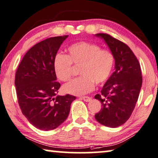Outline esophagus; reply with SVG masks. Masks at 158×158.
<instances>
[{
    "label": "esophagus",
    "mask_w": 158,
    "mask_h": 158,
    "mask_svg": "<svg viewBox=\"0 0 158 158\" xmlns=\"http://www.w3.org/2000/svg\"><path fill=\"white\" fill-rule=\"evenodd\" d=\"M81 99H83L84 102H89L91 100V98L89 97V96H83V97H81Z\"/></svg>",
    "instance_id": "obj_1"
}]
</instances>
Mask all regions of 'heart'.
I'll return each instance as SVG.
<instances>
[{
    "mask_svg": "<svg viewBox=\"0 0 158 158\" xmlns=\"http://www.w3.org/2000/svg\"><path fill=\"white\" fill-rule=\"evenodd\" d=\"M67 52V56L59 52L54 57L53 68L56 77L62 81L71 79L72 64L80 66L81 77L65 84L63 89L66 93L83 95L93 90L94 82L102 84L109 79L115 62L111 52L88 42L72 44Z\"/></svg>",
    "mask_w": 158,
    "mask_h": 158,
    "instance_id": "1",
    "label": "heart"
}]
</instances>
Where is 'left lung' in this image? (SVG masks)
Segmentation results:
<instances>
[{"label": "left lung", "mask_w": 158, "mask_h": 158, "mask_svg": "<svg viewBox=\"0 0 158 158\" xmlns=\"http://www.w3.org/2000/svg\"><path fill=\"white\" fill-rule=\"evenodd\" d=\"M104 40L114 56V72L106 81L101 94L94 96L102 103L95 115L98 123L116 128L128 121L135 106L142 86L140 66L128 45L110 35H95Z\"/></svg>", "instance_id": "obj_1"}]
</instances>
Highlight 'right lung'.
Here are the masks:
<instances>
[{"instance_id": "1", "label": "right lung", "mask_w": 158, "mask_h": 158, "mask_svg": "<svg viewBox=\"0 0 158 158\" xmlns=\"http://www.w3.org/2000/svg\"><path fill=\"white\" fill-rule=\"evenodd\" d=\"M68 35L50 37L30 48L19 64L15 85L23 114L42 131L57 128L67 118L74 96H56L60 84L53 68L54 57Z\"/></svg>"}]
</instances>
